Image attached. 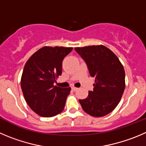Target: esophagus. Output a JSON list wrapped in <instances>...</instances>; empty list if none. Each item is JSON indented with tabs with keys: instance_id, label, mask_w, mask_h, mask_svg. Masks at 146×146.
Here are the masks:
<instances>
[{
	"instance_id": "1",
	"label": "esophagus",
	"mask_w": 146,
	"mask_h": 146,
	"mask_svg": "<svg viewBox=\"0 0 146 146\" xmlns=\"http://www.w3.org/2000/svg\"><path fill=\"white\" fill-rule=\"evenodd\" d=\"M78 89V88H76V87H74V86L72 87V90H73V91H74V92H76V91H77Z\"/></svg>"
}]
</instances>
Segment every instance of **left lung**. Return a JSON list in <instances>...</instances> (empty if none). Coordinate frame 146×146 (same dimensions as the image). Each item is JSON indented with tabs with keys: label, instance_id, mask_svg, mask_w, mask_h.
<instances>
[{
	"label": "left lung",
	"instance_id": "8db88e82",
	"mask_svg": "<svg viewBox=\"0 0 146 146\" xmlns=\"http://www.w3.org/2000/svg\"><path fill=\"white\" fill-rule=\"evenodd\" d=\"M85 61L92 77L95 78L94 90L79 99L83 110L95 117L110 114L119 104L125 88V73L117 57L104 45L76 47Z\"/></svg>",
	"mask_w": 146,
	"mask_h": 146
}]
</instances>
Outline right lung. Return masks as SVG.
<instances>
[{
  "label": "right lung",
  "mask_w": 146,
  "mask_h": 146,
  "mask_svg": "<svg viewBox=\"0 0 146 146\" xmlns=\"http://www.w3.org/2000/svg\"><path fill=\"white\" fill-rule=\"evenodd\" d=\"M72 47H44L34 53L24 65L21 87L29 107L43 117L60 114L65 107L70 88L54 86L62 74L64 58Z\"/></svg>",
  "instance_id": "right-lung-1"
}]
</instances>
